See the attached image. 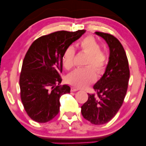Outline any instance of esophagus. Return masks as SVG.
<instances>
[{
  "label": "esophagus",
  "instance_id": "1",
  "mask_svg": "<svg viewBox=\"0 0 146 146\" xmlns=\"http://www.w3.org/2000/svg\"><path fill=\"white\" fill-rule=\"evenodd\" d=\"M78 88H76V87H71V92H75V91H77V90H79Z\"/></svg>",
  "mask_w": 146,
  "mask_h": 146
}]
</instances>
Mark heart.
<instances>
[{
	"label": "heart",
	"instance_id": "1",
	"mask_svg": "<svg viewBox=\"0 0 146 146\" xmlns=\"http://www.w3.org/2000/svg\"><path fill=\"white\" fill-rule=\"evenodd\" d=\"M80 51L88 54L85 65L86 67L75 69L66 77L69 84L80 88L86 87L96 80L97 73H104L108 64V56L101 50V46L93 36H86L79 43ZM75 51L73 46H68L62 55V64L66 70H71L74 66Z\"/></svg>",
	"mask_w": 146,
	"mask_h": 146
}]
</instances>
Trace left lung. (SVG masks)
Wrapping results in <instances>:
<instances>
[{
    "mask_svg": "<svg viewBox=\"0 0 146 146\" xmlns=\"http://www.w3.org/2000/svg\"><path fill=\"white\" fill-rule=\"evenodd\" d=\"M106 41L110 57L102 78L93 86L95 93L81 107L85 119L95 125L108 123L115 116L123 104L130 78L128 60L119 40L110 33L96 32Z\"/></svg>",
    "mask_w": 146,
    "mask_h": 146,
    "instance_id": "left-lung-1",
    "label": "left lung"
}]
</instances>
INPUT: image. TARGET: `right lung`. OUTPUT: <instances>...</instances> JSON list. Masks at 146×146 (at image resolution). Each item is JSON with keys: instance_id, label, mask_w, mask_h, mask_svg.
<instances>
[{"instance_id": "right-lung-1", "label": "right lung", "mask_w": 146, "mask_h": 146, "mask_svg": "<svg viewBox=\"0 0 146 146\" xmlns=\"http://www.w3.org/2000/svg\"><path fill=\"white\" fill-rule=\"evenodd\" d=\"M85 31H59L42 36L26 53L20 75L21 98L33 121L46 123L59 113L60 97L71 90L68 85L60 86L63 53Z\"/></svg>"}]
</instances>
